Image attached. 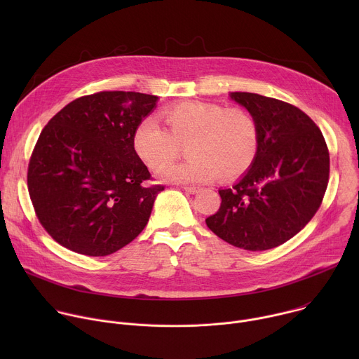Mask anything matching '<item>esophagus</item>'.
Segmentation results:
<instances>
[{"instance_id": "34e87169", "label": "esophagus", "mask_w": 359, "mask_h": 359, "mask_svg": "<svg viewBox=\"0 0 359 359\" xmlns=\"http://www.w3.org/2000/svg\"><path fill=\"white\" fill-rule=\"evenodd\" d=\"M182 189H183L184 191L190 193V194H194V193H197V191H198V187H196V186H183Z\"/></svg>"}]
</instances>
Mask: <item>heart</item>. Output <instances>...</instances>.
<instances>
[{
    "label": "heart",
    "mask_w": 359,
    "mask_h": 359,
    "mask_svg": "<svg viewBox=\"0 0 359 359\" xmlns=\"http://www.w3.org/2000/svg\"><path fill=\"white\" fill-rule=\"evenodd\" d=\"M169 131L155 118H144L133 135V146L142 161L159 170L177 156L180 146L189 143L184 164L161 170L170 183H208L241 175L252 163L259 147V129L254 118L241 108H224L212 102H183L165 111Z\"/></svg>",
    "instance_id": "b5f03b06"
}]
</instances>
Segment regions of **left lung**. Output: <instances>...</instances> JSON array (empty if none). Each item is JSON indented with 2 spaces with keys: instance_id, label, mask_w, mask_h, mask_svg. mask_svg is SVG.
<instances>
[{
  "instance_id": "left-lung-1",
  "label": "left lung",
  "mask_w": 359,
  "mask_h": 359,
  "mask_svg": "<svg viewBox=\"0 0 359 359\" xmlns=\"http://www.w3.org/2000/svg\"><path fill=\"white\" fill-rule=\"evenodd\" d=\"M259 129V147L247 173L219 190L220 209L208 227L234 247L274 248L320 209L330 179V151L320 128L297 107L250 92H231Z\"/></svg>"
}]
</instances>
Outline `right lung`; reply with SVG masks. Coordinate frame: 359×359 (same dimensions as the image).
<instances>
[{"instance_id": "obj_1", "label": "right lung", "mask_w": 359, "mask_h": 359, "mask_svg": "<svg viewBox=\"0 0 359 359\" xmlns=\"http://www.w3.org/2000/svg\"><path fill=\"white\" fill-rule=\"evenodd\" d=\"M158 96L102 90L81 96L42 129L27 183L45 231L65 248L102 257L135 240L162 184L133 146L137 125Z\"/></svg>"}]
</instances>
